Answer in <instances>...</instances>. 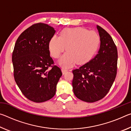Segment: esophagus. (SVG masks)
I'll return each mask as SVG.
<instances>
[{"instance_id": "34e87169", "label": "esophagus", "mask_w": 131, "mask_h": 131, "mask_svg": "<svg viewBox=\"0 0 131 131\" xmlns=\"http://www.w3.org/2000/svg\"><path fill=\"white\" fill-rule=\"evenodd\" d=\"M68 70V69H66V68H62V73H63L64 74L65 73V72H67V71Z\"/></svg>"}]
</instances>
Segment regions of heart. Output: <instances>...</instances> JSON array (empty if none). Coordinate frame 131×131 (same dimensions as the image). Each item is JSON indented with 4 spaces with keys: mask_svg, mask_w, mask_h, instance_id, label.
I'll return each mask as SVG.
<instances>
[{
    "mask_svg": "<svg viewBox=\"0 0 131 131\" xmlns=\"http://www.w3.org/2000/svg\"><path fill=\"white\" fill-rule=\"evenodd\" d=\"M101 43L99 35L95 31L78 27L66 28L61 31L60 36L51 38L48 47L54 58H58L64 51H68L59 60L61 65L73 66L88 62L96 54Z\"/></svg>",
    "mask_w": 131,
    "mask_h": 131,
    "instance_id": "b5f03b06",
    "label": "heart"
}]
</instances>
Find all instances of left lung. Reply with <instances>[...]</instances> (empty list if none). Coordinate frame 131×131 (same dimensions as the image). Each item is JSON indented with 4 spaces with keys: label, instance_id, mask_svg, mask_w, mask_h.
Here are the masks:
<instances>
[{
    "label": "left lung",
    "instance_id": "left-lung-1",
    "mask_svg": "<svg viewBox=\"0 0 131 131\" xmlns=\"http://www.w3.org/2000/svg\"><path fill=\"white\" fill-rule=\"evenodd\" d=\"M100 48L94 58L79 69L73 70V90L77 98L95 102L105 97L113 84L117 70L118 52L110 35L97 25Z\"/></svg>",
    "mask_w": 131,
    "mask_h": 131
}]
</instances>
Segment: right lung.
<instances>
[{"label":"right lung","mask_w":131,"mask_h":131,"mask_svg":"<svg viewBox=\"0 0 131 131\" xmlns=\"http://www.w3.org/2000/svg\"><path fill=\"white\" fill-rule=\"evenodd\" d=\"M55 32L47 24H35L19 35L15 44L12 55L15 81L24 96L34 102L51 99L62 75L50 55L48 44Z\"/></svg>","instance_id":"right-lung-1"}]
</instances>
